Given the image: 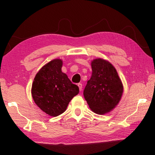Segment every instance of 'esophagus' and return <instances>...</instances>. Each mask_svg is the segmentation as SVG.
Segmentation results:
<instances>
[{"instance_id": "1", "label": "esophagus", "mask_w": 155, "mask_h": 155, "mask_svg": "<svg viewBox=\"0 0 155 155\" xmlns=\"http://www.w3.org/2000/svg\"><path fill=\"white\" fill-rule=\"evenodd\" d=\"M78 86V87H79V90L80 91H82V88H83V85L81 83H78V85H77Z\"/></svg>"}]
</instances>
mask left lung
Returning a JSON list of instances; mask_svg holds the SVG:
<instances>
[{
    "label": "left lung",
    "mask_w": 155,
    "mask_h": 155,
    "mask_svg": "<svg viewBox=\"0 0 155 155\" xmlns=\"http://www.w3.org/2000/svg\"><path fill=\"white\" fill-rule=\"evenodd\" d=\"M91 65L92 74L83 91L84 98L91 111L103 115L119 103L123 85L115 68L108 61L95 59Z\"/></svg>",
    "instance_id": "1"
}]
</instances>
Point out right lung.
<instances>
[{
	"label": "right lung",
	"instance_id": "1",
	"mask_svg": "<svg viewBox=\"0 0 155 155\" xmlns=\"http://www.w3.org/2000/svg\"><path fill=\"white\" fill-rule=\"evenodd\" d=\"M62 60L59 59L44 65L35 75L31 88L35 104L53 117L63 114L70 101L79 92L78 86L62 72Z\"/></svg>",
	"mask_w": 155,
	"mask_h": 155
}]
</instances>
